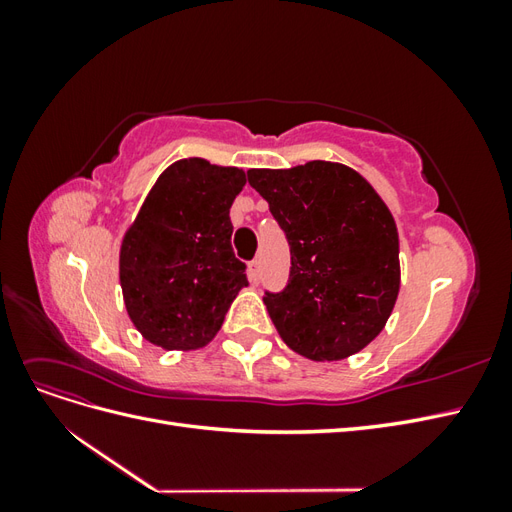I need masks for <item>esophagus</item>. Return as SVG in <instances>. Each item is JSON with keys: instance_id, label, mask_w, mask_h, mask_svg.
<instances>
[{"instance_id": "esophagus-1", "label": "esophagus", "mask_w": 512, "mask_h": 512, "mask_svg": "<svg viewBox=\"0 0 512 512\" xmlns=\"http://www.w3.org/2000/svg\"><path fill=\"white\" fill-rule=\"evenodd\" d=\"M247 275H250L252 284H258V280H260V260L250 262V267H247Z\"/></svg>"}]
</instances>
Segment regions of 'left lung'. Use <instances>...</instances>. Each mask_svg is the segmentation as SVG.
<instances>
[{"mask_svg": "<svg viewBox=\"0 0 512 512\" xmlns=\"http://www.w3.org/2000/svg\"><path fill=\"white\" fill-rule=\"evenodd\" d=\"M290 245V277L265 305L288 348L312 361H342L380 335L399 294V237L389 207L356 173L314 160L252 168Z\"/></svg>", "mask_w": 512, "mask_h": 512, "instance_id": "8db88e82", "label": "left lung"}]
</instances>
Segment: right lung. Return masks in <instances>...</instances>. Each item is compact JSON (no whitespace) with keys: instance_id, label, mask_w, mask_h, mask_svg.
<instances>
[{"instance_id":"add662e5","label":"right lung","mask_w":512,"mask_h":512,"mask_svg":"<svg viewBox=\"0 0 512 512\" xmlns=\"http://www.w3.org/2000/svg\"><path fill=\"white\" fill-rule=\"evenodd\" d=\"M245 173L203 158L170 164L121 241L119 282L128 316L147 342L196 350L220 331L247 286L232 252V200Z\"/></svg>"}]
</instances>
